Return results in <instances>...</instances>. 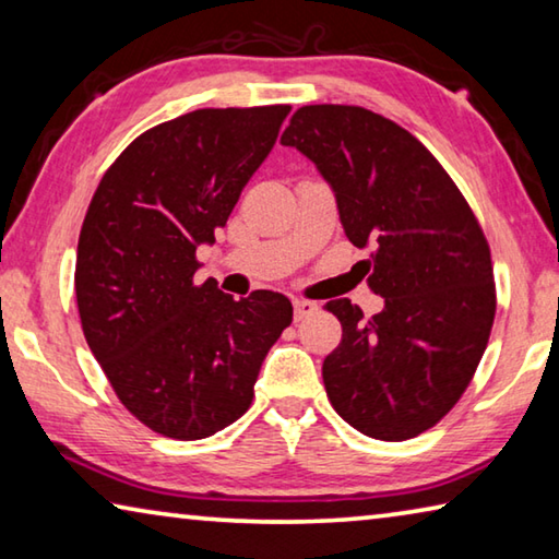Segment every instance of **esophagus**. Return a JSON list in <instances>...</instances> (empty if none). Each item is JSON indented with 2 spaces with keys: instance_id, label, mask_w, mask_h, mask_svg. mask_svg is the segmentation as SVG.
<instances>
[{
  "instance_id": "34e87169",
  "label": "esophagus",
  "mask_w": 559,
  "mask_h": 559,
  "mask_svg": "<svg viewBox=\"0 0 559 559\" xmlns=\"http://www.w3.org/2000/svg\"><path fill=\"white\" fill-rule=\"evenodd\" d=\"M318 308L320 306H318L316 300H306V298L293 300V313H296V320H302V318L318 313Z\"/></svg>"
}]
</instances>
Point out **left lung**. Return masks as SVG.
<instances>
[{
    "label": "left lung",
    "instance_id": "1",
    "mask_svg": "<svg viewBox=\"0 0 559 559\" xmlns=\"http://www.w3.org/2000/svg\"><path fill=\"white\" fill-rule=\"evenodd\" d=\"M281 145L316 165L384 308L330 300L343 340L325 357L335 412L382 441L431 429L466 390L496 316L488 241L459 187L412 132L357 106H306Z\"/></svg>",
    "mask_w": 559,
    "mask_h": 559
}]
</instances>
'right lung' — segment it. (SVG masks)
Returning a JSON list of instances; mask_svg holds the SVG:
<instances>
[{
	"label": "right lung",
	"mask_w": 559,
	"mask_h": 559,
	"mask_svg": "<svg viewBox=\"0 0 559 559\" xmlns=\"http://www.w3.org/2000/svg\"><path fill=\"white\" fill-rule=\"evenodd\" d=\"M290 106L202 108L126 147L93 194L75 259L83 335L118 400L169 439H206L249 409L290 325L283 293L234 300L194 253L276 145Z\"/></svg>",
	"instance_id": "add662e5"
}]
</instances>
